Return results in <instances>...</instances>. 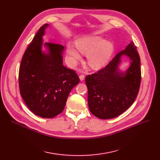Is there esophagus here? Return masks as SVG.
<instances>
[{
	"mask_svg": "<svg viewBox=\"0 0 160 160\" xmlns=\"http://www.w3.org/2000/svg\"><path fill=\"white\" fill-rule=\"evenodd\" d=\"M79 78H80V81H83V80H84V78H85L84 75H83V74H81V75H80V76H79Z\"/></svg>",
	"mask_w": 160,
	"mask_h": 160,
	"instance_id": "obj_1",
	"label": "esophagus"
}]
</instances>
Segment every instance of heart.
I'll return each mask as SVG.
<instances>
[{"instance_id":"b5f03b06","label":"heart","mask_w":160,"mask_h":160,"mask_svg":"<svg viewBox=\"0 0 160 160\" xmlns=\"http://www.w3.org/2000/svg\"><path fill=\"white\" fill-rule=\"evenodd\" d=\"M76 48L69 43L67 52L71 65L74 66L82 59V54H86L87 62L91 69L97 70L105 66L112 56L113 45L102 38L91 36L80 38L76 41Z\"/></svg>"}]
</instances>
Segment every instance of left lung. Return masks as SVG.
Returning <instances> with one entry per match:
<instances>
[{
	"label": "left lung",
	"mask_w": 160,
	"mask_h": 160,
	"mask_svg": "<svg viewBox=\"0 0 160 160\" xmlns=\"http://www.w3.org/2000/svg\"><path fill=\"white\" fill-rule=\"evenodd\" d=\"M122 55L128 57L131 62L124 72L118 67ZM141 78L139 55L131 41L104 69L86 77L90 112L102 119L120 115L135 101Z\"/></svg>",
	"instance_id": "8db88e82"
}]
</instances>
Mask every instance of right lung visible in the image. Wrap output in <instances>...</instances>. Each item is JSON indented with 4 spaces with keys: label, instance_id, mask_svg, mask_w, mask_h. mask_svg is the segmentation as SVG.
Wrapping results in <instances>:
<instances>
[{
    "label": "right lung",
    "instance_id": "1",
    "mask_svg": "<svg viewBox=\"0 0 160 160\" xmlns=\"http://www.w3.org/2000/svg\"><path fill=\"white\" fill-rule=\"evenodd\" d=\"M48 24L38 30L22 56L19 72L20 93L30 110L43 118L61 113L71 89L80 79L74 70L63 65L64 47L44 43ZM43 45L47 52L42 50Z\"/></svg>",
    "mask_w": 160,
    "mask_h": 160
}]
</instances>
